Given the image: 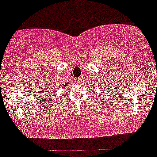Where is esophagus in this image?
<instances>
[{
  "label": "esophagus",
  "instance_id": "1",
  "mask_svg": "<svg viewBox=\"0 0 157 157\" xmlns=\"http://www.w3.org/2000/svg\"><path fill=\"white\" fill-rule=\"evenodd\" d=\"M76 80H77V82H81L82 81V77H79V78H77Z\"/></svg>",
  "mask_w": 157,
  "mask_h": 157
}]
</instances>
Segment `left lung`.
<instances>
[{
  "mask_svg": "<svg viewBox=\"0 0 157 157\" xmlns=\"http://www.w3.org/2000/svg\"><path fill=\"white\" fill-rule=\"evenodd\" d=\"M108 87H109V86H108ZM101 88H102V89H104V88H104V86H103L102 87H101ZM104 90H105V89H104ZM106 91H107V86H106V88H105V90H104L102 93H103V94H105V93H106ZM108 91H109V90H108ZM106 97H107V96H106ZM101 99H102V98H101Z\"/></svg>",
  "mask_w": 157,
  "mask_h": 157,
  "instance_id": "obj_1",
  "label": "left lung"
}]
</instances>
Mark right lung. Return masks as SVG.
Returning a JSON list of instances; mask_svg holds the SVG:
<instances>
[{
    "label": "right lung",
    "mask_w": 157,
    "mask_h": 157,
    "mask_svg": "<svg viewBox=\"0 0 157 157\" xmlns=\"http://www.w3.org/2000/svg\"><path fill=\"white\" fill-rule=\"evenodd\" d=\"M68 85V82H65L64 84H62V83H58L54 85L53 88H52V90H51V91H49L48 94H49V95L48 94V97L49 96V97H58V94L55 93V90H56V89H58V88H59V89H63V88H66V86H67Z\"/></svg>",
    "instance_id": "obj_1"
}]
</instances>
